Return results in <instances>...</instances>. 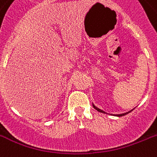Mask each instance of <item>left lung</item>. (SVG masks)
Segmentation results:
<instances>
[{
	"label": "left lung",
	"instance_id": "left-lung-1",
	"mask_svg": "<svg viewBox=\"0 0 157 157\" xmlns=\"http://www.w3.org/2000/svg\"><path fill=\"white\" fill-rule=\"evenodd\" d=\"M92 105H93V107H94V109H96V110H97V111H99V112H100V113H105V111H104V110H102V109H99V108H97V107H96V106H95V105H94V104H92ZM133 109H131V110H130V111H128V112H127V113H120V114H114V116H118V117H122V116H124V115H126V114H128V113H130V112H132V111L133 110Z\"/></svg>",
	"mask_w": 157,
	"mask_h": 157
}]
</instances>
